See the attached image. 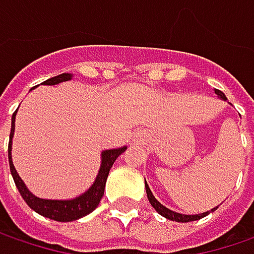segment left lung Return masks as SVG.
Returning <instances> with one entry per match:
<instances>
[{
  "label": "left lung",
  "instance_id": "left-lung-1",
  "mask_svg": "<svg viewBox=\"0 0 254 254\" xmlns=\"http://www.w3.org/2000/svg\"><path fill=\"white\" fill-rule=\"evenodd\" d=\"M215 93L218 94V97L222 99V100H228L226 99V96L223 94V93L218 90V89H215ZM145 190H147V198L150 200V203L152 205V208L157 210L161 216L164 218H167V219L170 220H175V222H182V223H185V222H192V220H198L200 218H203V216H206V215H209L210 212H213V210L218 209V206L216 208H213V209L208 210V212H203V213H198V215H184V213H178V212H175V210H171L168 209L167 206H164L161 202H158V200L155 199V196L152 195L151 190H150V187H148V184L145 182Z\"/></svg>",
  "mask_w": 254,
  "mask_h": 254
}]
</instances>
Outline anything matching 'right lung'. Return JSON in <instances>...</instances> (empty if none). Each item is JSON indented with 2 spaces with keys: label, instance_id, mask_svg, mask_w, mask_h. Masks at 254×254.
Returning a JSON list of instances; mask_svg holds the SVG:
<instances>
[{
  "label": "right lung",
  "instance_id": "right-lung-1",
  "mask_svg": "<svg viewBox=\"0 0 254 254\" xmlns=\"http://www.w3.org/2000/svg\"><path fill=\"white\" fill-rule=\"evenodd\" d=\"M72 73H62L59 76L51 77L48 80H45L44 84H54L67 82L72 79ZM18 112V110H16ZM16 112L12 114V120H11V132H9V144H8V160H9V170L11 175L14 178L15 185L19 190L21 196L24 198L26 205L34 209L36 213L42 215L45 218L58 220V222H72V220L80 219L86 215L92 213L93 210L99 206V202L103 198L104 193V187H106V181L109 177L110 168L113 167L114 161L119 158V155H122L123 152L127 150V147H120V148H113V150H104L102 152V165L99 174L96 177V180L93 182V185L86 190L84 193L76 196L73 199H42L35 196L31 190L26 188L25 182L21 180V177L18 175V172L15 170L14 162H12V137L15 131V116Z\"/></svg>",
  "mask_w": 254,
  "mask_h": 254
}]
</instances>
